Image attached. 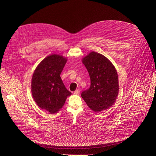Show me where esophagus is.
Segmentation results:
<instances>
[{
    "label": "esophagus",
    "mask_w": 156,
    "mask_h": 156,
    "mask_svg": "<svg viewBox=\"0 0 156 156\" xmlns=\"http://www.w3.org/2000/svg\"><path fill=\"white\" fill-rule=\"evenodd\" d=\"M80 90L79 89H76V90L74 92V94H75V95H79L80 94Z\"/></svg>",
    "instance_id": "1"
}]
</instances>
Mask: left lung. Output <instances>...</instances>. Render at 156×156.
<instances>
[{"label":"left lung","instance_id":"obj_1","mask_svg":"<svg viewBox=\"0 0 156 156\" xmlns=\"http://www.w3.org/2000/svg\"><path fill=\"white\" fill-rule=\"evenodd\" d=\"M83 62L89 73L90 87L81 95L87 105L95 112L111 107L119 92L118 76L112 64L103 55L92 52Z\"/></svg>","mask_w":156,"mask_h":156}]
</instances>
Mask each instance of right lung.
<instances>
[{"label":"right lung","mask_w":156,"mask_h":156,"mask_svg":"<svg viewBox=\"0 0 156 156\" xmlns=\"http://www.w3.org/2000/svg\"><path fill=\"white\" fill-rule=\"evenodd\" d=\"M66 61L61 55H49L39 64L32 77L33 97L41 109L50 114L59 111L71 94L60 77Z\"/></svg>","instance_id":"obj_1"}]
</instances>
